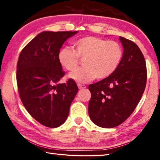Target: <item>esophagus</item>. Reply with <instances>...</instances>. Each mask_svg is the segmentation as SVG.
I'll return each mask as SVG.
<instances>
[{"instance_id": "1", "label": "esophagus", "mask_w": 160, "mask_h": 160, "mask_svg": "<svg viewBox=\"0 0 160 160\" xmlns=\"http://www.w3.org/2000/svg\"><path fill=\"white\" fill-rule=\"evenodd\" d=\"M78 88L81 90V89H85L86 88L85 85H82V84H78Z\"/></svg>"}]
</instances>
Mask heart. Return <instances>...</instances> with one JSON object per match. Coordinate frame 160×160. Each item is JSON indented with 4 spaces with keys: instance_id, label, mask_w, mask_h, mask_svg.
Segmentation results:
<instances>
[{
    "instance_id": "heart-1",
    "label": "heart",
    "mask_w": 160,
    "mask_h": 160,
    "mask_svg": "<svg viewBox=\"0 0 160 160\" xmlns=\"http://www.w3.org/2000/svg\"><path fill=\"white\" fill-rule=\"evenodd\" d=\"M72 48L65 47L58 53L60 64L68 71H73L83 60L82 68L69 74L77 82L85 83L105 79L112 75L122 60L123 51L118 42L102 38L87 36L72 42Z\"/></svg>"
}]
</instances>
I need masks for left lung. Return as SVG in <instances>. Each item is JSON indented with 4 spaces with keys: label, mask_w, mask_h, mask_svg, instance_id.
Listing matches in <instances>:
<instances>
[{
    "label": "left lung",
    "mask_w": 160,
    "mask_h": 160,
    "mask_svg": "<svg viewBox=\"0 0 160 160\" xmlns=\"http://www.w3.org/2000/svg\"><path fill=\"white\" fill-rule=\"evenodd\" d=\"M119 39L123 55L117 69L109 77L89 85V116L102 128L124 122L138 104L147 82L146 63L139 47L124 37Z\"/></svg>",
    "instance_id": "8db88e82"
}]
</instances>
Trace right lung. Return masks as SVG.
<instances>
[{
    "mask_svg": "<svg viewBox=\"0 0 160 160\" xmlns=\"http://www.w3.org/2000/svg\"><path fill=\"white\" fill-rule=\"evenodd\" d=\"M75 32H42L20 52L17 64L19 94L28 113L48 128L61 126L78 91L75 81L59 83L65 72L58 59L64 42Z\"/></svg>",
    "mask_w": 160,
    "mask_h": 160,
    "instance_id": "1",
    "label": "right lung"
}]
</instances>
